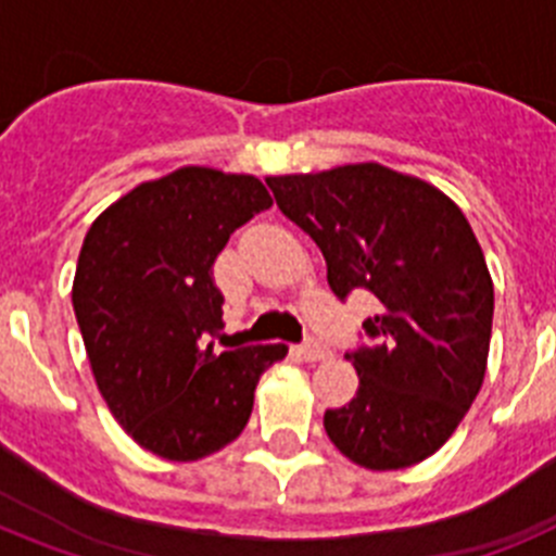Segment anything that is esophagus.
I'll return each mask as SVG.
<instances>
[{
  "label": "esophagus",
  "mask_w": 556,
  "mask_h": 556,
  "mask_svg": "<svg viewBox=\"0 0 556 556\" xmlns=\"http://www.w3.org/2000/svg\"><path fill=\"white\" fill-rule=\"evenodd\" d=\"M298 356H301L303 362H323V358L331 356V351H328L326 345H320V342H303V345L298 348Z\"/></svg>",
  "instance_id": "esophagus-1"
}]
</instances>
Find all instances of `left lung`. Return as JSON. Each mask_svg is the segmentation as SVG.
<instances>
[{
	"label": "left lung",
	"instance_id": "left-lung-1",
	"mask_svg": "<svg viewBox=\"0 0 556 556\" xmlns=\"http://www.w3.org/2000/svg\"><path fill=\"white\" fill-rule=\"evenodd\" d=\"M267 186L323 250L339 301L376 298L365 337L345 353L356 397L323 420L331 443L370 470L424 462L454 434L488 367L493 281L468 219L443 191L381 164Z\"/></svg>",
	"mask_w": 556,
	"mask_h": 556
}]
</instances>
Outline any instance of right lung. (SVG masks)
I'll return each instance as SVG.
<instances>
[{
    "label": "right lung",
    "mask_w": 556,
    "mask_h": 556,
    "mask_svg": "<svg viewBox=\"0 0 556 556\" xmlns=\"http://www.w3.org/2000/svg\"><path fill=\"white\" fill-rule=\"evenodd\" d=\"M273 205L253 175L184 166L102 211L77 258L75 317L108 409L152 454L194 462L242 434L262 372L287 345L214 353V262Z\"/></svg>",
    "instance_id": "1"
}]
</instances>
